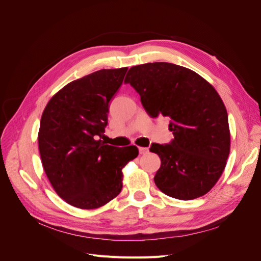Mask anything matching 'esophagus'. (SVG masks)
<instances>
[{
  "mask_svg": "<svg viewBox=\"0 0 261 261\" xmlns=\"http://www.w3.org/2000/svg\"><path fill=\"white\" fill-rule=\"evenodd\" d=\"M138 150L140 154H146L148 152V148H145V147H139Z\"/></svg>",
  "mask_w": 261,
  "mask_h": 261,
  "instance_id": "esophagus-1",
  "label": "esophagus"
}]
</instances>
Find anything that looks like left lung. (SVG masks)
Returning a JSON list of instances; mask_svg holds the SVG:
<instances>
[{
    "label": "left lung",
    "instance_id": "left-lung-1",
    "mask_svg": "<svg viewBox=\"0 0 261 261\" xmlns=\"http://www.w3.org/2000/svg\"><path fill=\"white\" fill-rule=\"evenodd\" d=\"M125 80L150 116L169 118L174 135L170 144L150 147L161 159L156 187L180 200L207 194L230 153L227 112L216 89L193 70L165 62L133 66Z\"/></svg>",
    "mask_w": 261,
    "mask_h": 261
}]
</instances>
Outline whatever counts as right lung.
<instances>
[{
    "label": "right lung",
    "mask_w": 261,
    "mask_h": 261,
    "mask_svg": "<svg viewBox=\"0 0 261 261\" xmlns=\"http://www.w3.org/2000/svg\"><path fill=\"white\" fill-rule=\"evenodd\" d=\"M127 67L100 69L67 84L48 102L40 121L39 151L54 191L67 203L96 209L121 193L122 170L138 155L129 146L106 145L110 101Z\"/></svg>",
    "instance_id": "obj_1"
}]
</instances>
